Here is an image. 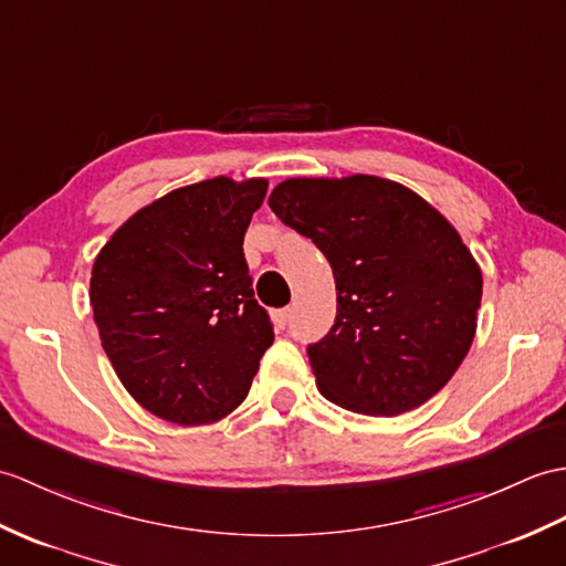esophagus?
I'll return each mask as SVG.
<instances>
[{
	"mask_svg": "<svg viewBox=\"0 0 566 566\" xmlns=\"http://www.w3.org/2000/svg\"><path fill=\"white\" fill-rule=\"evenodd\" d=\"M272 323H274V327H280V331H284L286 323H289V308L272 311Z\"/></svg>",
	"mask_w": 566,
	"mask_h": 566,
	"instance_id": "esophagus-1",
	"label": "esophagus"
}]
</instances>
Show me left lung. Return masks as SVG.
I'll return each mask as SVG.
<instances>
[{
  "label": "left lung",
  "instance_id": "left-lung-1",
  "mask_svg": "<svg viewBox=\"0 0 566 566\" xmlns=\"http://www.w3.org/2000/svg\"><path fill=\"white\" fill-rule=\"evenodd\" d=\"M268 202L333 268L335 325L308 345L323 396L371 417L437 396L465 359L482 298L480 265L446 217L400 182L361 174L289 178Z\"/></svg>",
  "mask_w": 566,
  "mask_h": 566
}]
</instances>
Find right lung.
<instances>
[{"mask_svg":"<svg viewBox=\"0 0 566 566\" xmlns=\"http://www.w3.org/2000/svg\"><path fill=\"white\" fill-rule=\"evenodd\" d=\"M268 180L227 176L142 207L101 248L91 306L117 378L180 427L239 407L274 333L253 294L243 235Z\"/></svg>","mask_w":566,"mask_h":566,"instance_id":"obj_1","label":"right lung"}]
</instances>
